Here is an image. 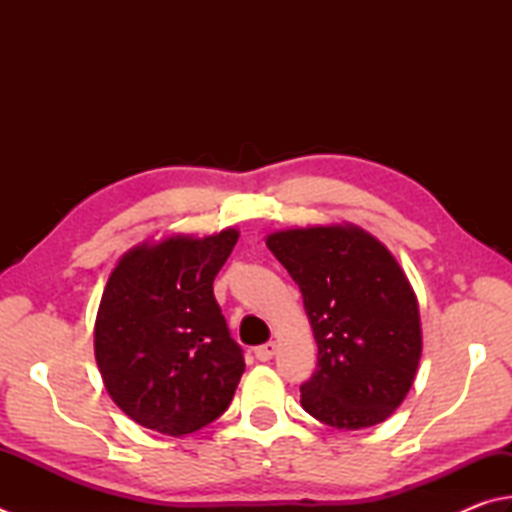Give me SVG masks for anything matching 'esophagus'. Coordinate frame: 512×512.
I'll use <instances>...</instances> for the list:
<instances>
[{
  "label": "esophagus",
  "instance_id": "1",
  "mask_svg": "<svg viewBox=\"0 0 512 512\" xmlns=\"http://www.w3.org/2000/svg\"><path fill=\"white\" fill-rule=\"evenodd\" d=\"M254 354H256L258 361H269V359H272V356L276 354V343L269 341V343H265V345H258L256 350H254Z\"/></svg>",
  "mask_w": 512,
  "mask_h": 512
}]
</instances>
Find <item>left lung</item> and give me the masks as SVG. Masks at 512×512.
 <instances>
[{
    "instance_id": "1",
    "label": "left lung",
    "mask_w": 512,
    "mask_h": 512,
    "mask_svg": "<svg viewBox=\"0 0 512 512\" xmlns=\"http://www.w3.org/2000/svg\"><path fill=\"white\" fill-rule=\"evenodd\" d=\"M265 243L301 289L318 345L301 406L339 430L388 419L421 359L417 296L388 247L350 223L274 231Z\"/></svg>"
}]
</instances>
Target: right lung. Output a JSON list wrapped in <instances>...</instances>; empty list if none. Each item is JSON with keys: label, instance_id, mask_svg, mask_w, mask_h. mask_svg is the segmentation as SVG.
Here are the masks:
<instances>
[{"label": "right lung", "instance_id": "add662e5", "mask_svg": "<svg viewBox=\"0 0 512 512\" xmlns=\"http://www.w3.org/2000/svg\"><path fill=\"white\" fill-rule=\"evenodd\" d=\"M236 229L169 236L129 249L106 281L95 318V361L127 417L169 437L223 414L245 359L214 296Z\"/></svg>", "mask_w": 512, "mask_h": 512}]
</instances>
